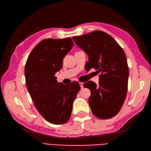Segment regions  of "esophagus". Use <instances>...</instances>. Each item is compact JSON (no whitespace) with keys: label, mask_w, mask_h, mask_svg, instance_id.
<instances>
[{"label":"esophagus","mask_w":151,"mask_h":151,"mask_svg":"<svg viewBox=\"0 0 151 151\" xmlns=\"http://www.w3.org/2000/svg\"><path fill=\"white\" fill-rule=\"evenodd\" d=\"M83 84H83V83H81V82L79 83V85H80L81 88H83Z\"/></svg>","instance_id":"34e87169"}]
</instances>
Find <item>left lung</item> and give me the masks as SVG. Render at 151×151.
<instances>
[{
    "mask_svg": "<svg viewBox=\"0 0 151 151\" xmlns=\"http://www.w3.org/2000/svg\"><path fill=\"white\" fill-rule=\"evenodd\" d=\"M72 39L88 55L89 69L94 68L101 73L98 86L91 81L83 85L91 91L92 113L100 119L113 117L122 108L127 93L129 71L124 51L115 39L101 31Z\"/></svg>",
    "mask_w": 151,
    "mask_h": 151,
    "instance_id": "left-lung-1",
    "label": "left lung"
}]
</instances>
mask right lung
Segmentation results:
<instances>
[{"mask_svg":"<svg viewBox=\"0 0 151 151\" xmlns=\"http://www.w3.org/2000/svg\"><path fill=\"white\" fill-rule=\"evenodd\" d=\"M74 45L70 38L43 40L26 63V83L31 99L42 116L53 124H63L70 119L73 102L81 89L76 81L64 85L55 76Z\"/></svg>","mask_w":151,"mask_h":151,"instance_id":"add662e5","label":"right lung"}]
</instances>
